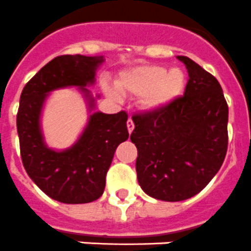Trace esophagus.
<instances>
[{
	"mask_svg": "<svg viewBox=\"0 0 251 251\" xmlns=\"http://www.w3.org/2000/svg\"><path fill=\"white\" fill-rule=\"evenodd\" d=\"M127 128H128V132L129 133H132L133 129H134V123H133L132 118H129L127 121Z\"/></svg>",
	"mask_w": 251,
	"mask_h": 251,
	"instance_id": "1",
	"label": "esophagus"
}]
</instances>
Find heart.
I'll return each mask as SVG.
<instances>
[{"label":"heart","mask_w":251,"mask_h":251,"mask_svg":"<svg viewBox=\"0 0 251 251\" xmlns=\"http://www.w3.org/2000/svg\"><path fill=\"white\" fill-rule=\"evenodd\" d=\"M122 93L143 94L142 104L148 109L159 108L176 99L185 88L182 70L161 65H146L122 73L117 80Z\"/></svg>","instance_id":"heart-1"}]
</instances>
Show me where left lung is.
<instances>
[{
    "mask_svg": "<svg viewBox=\"0 0 251 251\" xmlns=\"http://www.w3.org/2000/svg\"><path fill=\"white\" fill-rule=\"evenodd\" d=\"M182 97L152 112L132 115L130 139L142 190L157 200L182 201L203 190L227 151L229 106L216 77L187 56Z\"/></svg>",
    "mask_w": 251,
    "mask_h": 251,
    "instance_id": "8db88e82",
    "label": "left lung"
}]
</instances>
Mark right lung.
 Wrapping results in <instances>:
<instances>
[{
    "instance_id": "right-lung-1",
    "label": "right lung",
    "mask_w": 251,
    "mask_h": 251,
    "mask_svg": "<svg viewBox=\"0 0 251 251\" xmlns=\"http://www.w3.org/2000/svg\"><path fill=\"white\" fill-rule=\"evenodd\" d=\"M103 57L61 55L49 61L26 83L20 97L17 133L20 152L30 178L49 197L64 203L98 200L105 187V176L113 156L129 137L127 112L94 113L80 139L70 150L55 152L44 145L40 112L46 94L64 86H83L94 81Z\"/></svg>"
}]
</instances>
